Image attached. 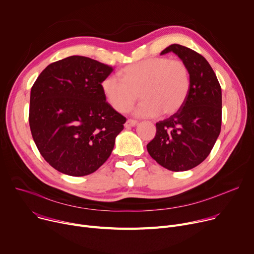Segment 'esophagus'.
Wrapping results in <instances>:
<instances>
[{"label":"esophagus","mask_w":254,"mask_h":254,"mask_svg":"<svg viewBox=\"0 0 254 254\" xmlns=\"http://www.w3.org/2000/svg\"><path fill=\"white\" fill-rule=\"evenodd\" d=\"M137 125H138V122H137V121H133V120H127V121L126 122V124H125V127L129 128V127H134V126H137Z\"/></svg>","instance_id":"obj_1"}]
</instances>
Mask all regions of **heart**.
<instances>
[{
	"label": "heart",
	"mask_w": 254,
	"mask_h": 254,
	"mask_svg": "<svg viewBox=\"0 0 254 254\" xmlns=\"http://www.w3.org/2000/svg\"><path fill=\"white\" fill-rule=\"evenodd\" d=\"M121 77L107 76L102 83L103 95L117 112H127L139 98L143 101L134 108L138 117H155L177 113L185 104L191 87L188 66L182 60L166 57L148 58L126 66Z\"/></svg>",
	"instance_id": "1"
}]
</instances>
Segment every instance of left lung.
<instances>
[{"mask_svg": "<svg viewBox=\"0 0 254 254\" xmlns=\"http://www.w3.org/2000/svg\"><path fill=\"white\" fill-rule=\"evenodd\" d=\"M173 52L190 70L191 87L183 107L156 124L155 138L147 145L150 156L173 172L189 171L212 150L222 126V89L207 60L178 44L160 55Z\"/></svg>", "mask_w": 254, "mask_h": 254, "instance_id": "left-lung-1", "label": "left lung"}]
</instances>
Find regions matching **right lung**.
Here are the masks:
<instances>
[{"label": "right lung", "instance_id": "obj_1", "mask_svg": "<svg viewBox=\"0 0 254 254\" xmlns=\"http://www.w3.org/2000/svg\"><path fill=\"white\" fill-rule=\"evenodd\" d=\"M112 71L97 60L70 56L48 65L33 83L31 134L41 155L58 172L88 176L110 156L127 121L101 89Z\"/></svg>", "mask_w": 254, "mask_h": 254}]
</instances>
